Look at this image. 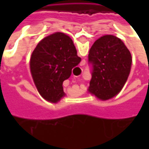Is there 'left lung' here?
<instances>
[{
	"label": "left lung",
	"mask_w": 149,
	"mask_h": 149,
	"mask_svg": "<svg viewBox=\"0 0 149 149\" xmlns=\"http://www.w3.org/2000/svg\"><path fill=\"white\" fill-rule=\"evenodd\" d=\"M92 78L89 92L101 100L118 95L129 77L132 56L119 39L112 35L99 38L89 49Z\"/></svg>",
	"instance_id": "1"
}]
</instances>
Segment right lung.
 <instances>
[{"mask_svg": "<svg viewBox=\"0 0 149 149\" xmlns=\"http://www.w3.org/2000/svg\"><path fill=\"white\" fill-rule=\"evenodd\" d=\"M81 58L71 38L56 32L40 40L31 57V72L39 93L45 100L58 102L65 95L63 82Z\"/></svg>", "mask_w": 149, "mask_h": 149, "instance_id": "1", "label": "right lung"}]
</instances>
